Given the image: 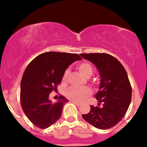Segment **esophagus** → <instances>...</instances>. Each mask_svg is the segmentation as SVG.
Wrapping results in <instances>:
<instances>
[{
	"label": "esophagus",
	"mask_w": 147,
	"mask_h": 147,
	"mask_svg": "<svg viewBox=\"0 0 147 147\" xmlns=\"http://www.w3.org/2000/svg\"><path fill=\"white\" fill-rule=\"evenodd\" d=\"M71 102H72V103H74V104H75L76 106H79L81 105V103L80 102H75V101H71Z\"/></svg>",
	"instance_id": "obj_1"
}]
</instances>
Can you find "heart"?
Here are the masks:
<instances>
[{
  "instance_id": "b5f03b06",
  "label": "heart",
  "mask_w": 147,
  "mask_h": 147,
  "mask_svg": "<svg viewBox=\"0 0 147 147\" xmlns=\"http://www.w3.org/2000/svg\"><path fill=\"white\" fill-rule=\"evenodd\" d=\"M77 69L84 77H89L92 73V68L88 63H82L77 66ZM69 71L65 70L63 76V81L66 82L68 77ZM65 96L67 98L75 102H82L92 95V90L90 88H75L70 87L65 92Z\"/></svg>"
}]
</instances>
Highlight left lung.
<instances>
[{
  "instance_id": "1",
  "label": "left lung",
  "mask_w": 147,
  "mask_h": 147,
  "mask_svg": "<svg viewBox=\"0 0 147 147\" xmlns=\"http://www.w3.org/2000/svg\"><path fill=\"white\" fill-rule=\"evenodd\" d=\"M92 62L100 75V85L95 97L98 106H90L88 113L82 117L99 129H109L115 126L125 115L131 101L132 89L129 77L122 63L106 53L80 54Z\"/></svg>"
}]
</instances>
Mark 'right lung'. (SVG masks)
I'll return each mask as SVG.
<instances>
[{
	"label": "right lung",
	"instance_id": "right-lung-1",
	"mask_svg": "<svg viewBox=\"0 0 147 147\" xmlns=\"http://www.w3.org/2000/svg\"><path fill=\"white\" fill-rule=\"evenodd\" d=\"M82 59L77 54L48 52L28 64L21 79V104L25 115L37 127L47 129L60 118L68 100L60 95L57 102L52 103L49 95L57 90L69 65Z\"/></svg>",
	"mask_w": 147,
	"mask_h": 147
}]
</instances>
